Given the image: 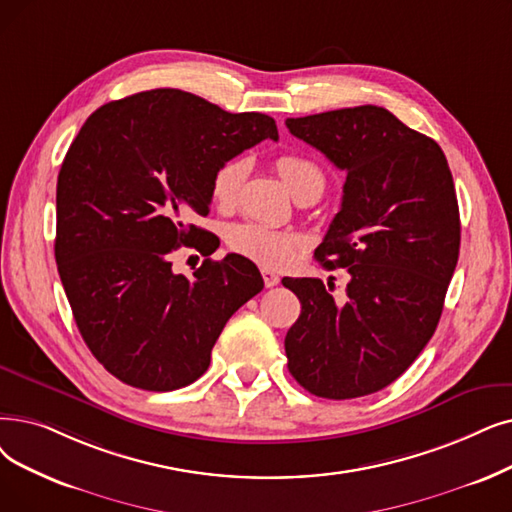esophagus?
<instances>
[{
    "label": "esophagus",
    "mask_w": 512,
    "mask_h": 512,
    "mask_svg": "<svg viewBox=\"0 0 512 512\" xmlns=\"http://www.w3.org/2000/svg\"><path fill=\"white\" fill-rule=\"evenodd\" d=\"M261 276H263V284H265V288H274V286L280 282L278 274H276V272H272V270H261Z\"/></svg>",
    "instance_id": "esophagus-1"
}]
</instances>
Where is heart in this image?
Instances as JSON below:
<instances>
[{"mask_svg": "<svg viewBox=\"0 0 512 512\" xmlns=\"http://www.w3.org/2000/svg\"><path fill=\"white\" fill-rule=\"evenodd\" d=\"M276 171L295 198H320L326 188V175L322 167L307 157H301V154H282L276 159ZM247 173L249 161L242 157L221 163L211 177L213 203L221 209L234 207ZM226 242L234 253L265 265V268L286 265L301 247V238L297 234L274 230L263 224H255V221L232 226L226 232Z\"/></svg>", "mask_w": 512, "mask_h": 512, "instance_id": "heart-1", "label": "heart"}]
</instances>
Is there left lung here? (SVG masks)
<instances>
[{
  "instance_id": "8db88e82",
  "label": "left lung",
  "mask_w": 512,
  "mask_h": 512,
  "mask_svg": "<svg viewBox=\"0 0 512 512\" xmlns=\"http://www.w3.org/2000/svg\"><path fill=\"white\" fill-rule=\"evenodd\" d=\"M286 127L347 173L316 259L349 272L341 297L320 278L282 280L301 301L284 339L288 370L318 397L370 395L410 368L441 318L460 251L452 173L435 140L381 106Z\"/></svg>"
}]
</instances>
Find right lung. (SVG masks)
Segmentation results:
<instances>
[{
  "mask_svg": "<svg viewBox=\"0 0 512 512\" xmlns=\"http://www.w3.org/2000/svg\"><path fill=\"white\" fill-rule=\"evenodd\" d=\"M276 121L228 113L161 87L108 102L90 115L58 173V274L94 358L125 385L173 391L194 383L234 311L263 288L257 265L230 253L192 278L171 253L205 251L188 224L211 205L215 169L261 140Z\"/></svg>",
  "mask_w": 512,
  "mask_h": 512,
  "instance_id": "right-lung-1",
  "label": "right lung"
}]
</instances>
